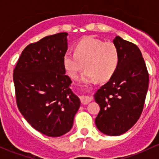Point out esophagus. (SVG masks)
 I'll return each mask as SVG.
<instances>
[{"mask_svg":"<svg viewBox=\"0 0 159 159\" xmlns=\"http://www.w3.org/2000/svg\"><path fill=\"white\" fill-rule=\"evenodd\" d=\"M80 100H81V102L83 104V105H87L89 102H90L93 100V98L90 97V96H82L80 98Z\"/></svg>","mask_w":159,"mask_h":159,"instance_id":"34e87169","label":"esophagus"}]
</instances>
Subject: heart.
<instances>
[{
  "instance_id": "heart-1",
  "label": "heart",
  "mask_w": 159,
  "mask_h": 159,
  "mask_svg": "<svg viewBox=\"0 0 159 159\" xmlns=\"http://www.w3.org/2000/svg\"><path fill=\"white\" fill-rule=\"evenodd\" d=\"M120 54L113 42L87 36L79 41L75 47V52L68 51L63 57V66L66 73L72 78H77L80 71L87 67L81 75L82 81L90 83L106 81L117 69Z\"/></svg>"
}]
</instances>
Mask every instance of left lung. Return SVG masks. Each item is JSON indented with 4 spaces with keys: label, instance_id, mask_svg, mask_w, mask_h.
<instances>
[{
    "label": "left lung",
    "instance_id": "obj_1",
    "mask_svg": "<svg viewBox=\"0 0 159 159\" xmlns=\"http://www.w3.org/2000/svg\"><path fill=\"white\" fill-rule=\"evenodd\" d=\"M120 61L117 69L94 97L100 106L95 120L104 134L118 136L138 121L143 111L149 84V73L136 45L116 36Z\"/></svg>",
    "mask_w": 159,
    "mask_h": 159
}]
</instances>
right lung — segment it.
<instances>
[{
	"mask_svg": "<svg viewBox=\"0 0 159 159\" xmlns=\"http://www.w3.org/2000/svg\"><path fill=\"white\" fill-rule=\"evenodd\" d=\"M67 35L59 33L29 44L13 70L18 108L34 129L49 137L72 129L81 104L65 74Z\"/></svg>",
	"mask_w": 159,
	"mask_h": 159,
	"instance_id": "obj_1",
	"label": "right lung"
}]
</instances>
